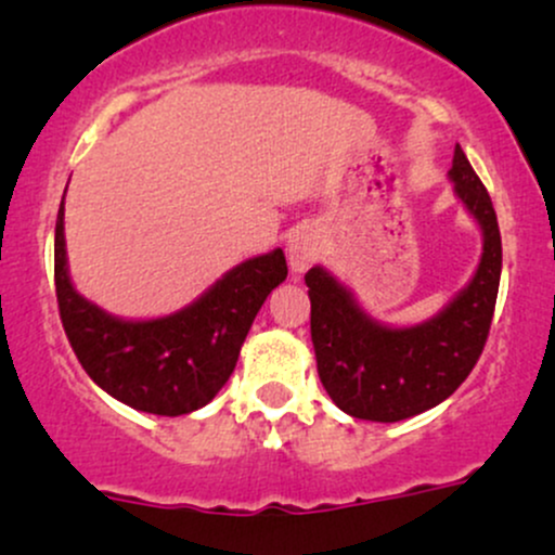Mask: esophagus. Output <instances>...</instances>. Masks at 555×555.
<instances>
[{
	"label": "esophagus",
	"mask_w": 555,
	"mask_h": 555,
	"mask_svg": "<svg viewBox=\"0 0 555 555\" xmlns=\"http://www.w3.org/2000/svg\"><path fill=\"white\" fill-rule=\"evenodd\" d=\"M320 258V237L312 227H299L297 232H292L289 243H286V260H289V269L295 276L305 273L312 263Z\"/></svg>",
	"instance_id": "esophagus-1"
}]
</instances>
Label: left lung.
<instances>
[{"mask_svg": "<svg viewBox=\"0 0 555 555\" xmlns=\"http://www.w3.org/2000/svg\"><path fill=\"white\" fill-rule=\"evenodd\" d=\"M447 176L480 227L483 253L470 282L437 315L392 328L362 310L349 286L323 266L305 273L320 383L353 418L392 424L434 409L465 383L489 338L502 279L496 211L460 144Z\"/></svg>", "mask_w": 555, "mask_h": 555, "instance_id": "left-lung-1", "label": "left lung"}]
</instances>
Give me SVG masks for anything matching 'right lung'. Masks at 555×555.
<instances>
[{"instance_id":"add662e5","label":"right lung","mask_w":555,"mask_h":555,"mask_svg":"<svg viewBox=\"0 0 555 555\" xmlns=\"http://www.w3.org/2000/svg\"><path fill=\"white\" fill-rule=\"evenodd\" d=\"M284 279L286 258L276 248L237 263L172 315L116 318L72 284L62 198L53 237V282L66 338L92 383L137 411L183 416L204 409L230 379L260 305Z\"/></svg>"}]
</instances>
